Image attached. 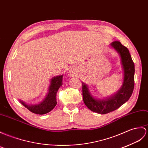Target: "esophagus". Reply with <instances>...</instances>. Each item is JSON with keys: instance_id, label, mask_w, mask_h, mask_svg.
I'll return each instance as SVG.
<instances>
[{"instance_id": "obj_1", "label": "esophagus", "mask_w": 148, "mask_h": 148, "mask_svg": "<svg viewBox=\"0 0 148 148\" xmlns=\"http://www.w3.org/2000/svg\"><path fill=\"white\" fill-rule=\"evenodd\" d=\"M69 75H70V76H73V75L75 74V72H74V70L73 69H71L69 71Z\"/></svg>"}]
</instances>
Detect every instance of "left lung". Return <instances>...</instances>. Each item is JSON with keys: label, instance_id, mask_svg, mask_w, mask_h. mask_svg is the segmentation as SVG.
<instances>
[{"label": "left lung", "instance_id": "left-lung-1", "mask_svg": "<svg viewBox=\"0 0 148 148\" xmlns=\"http://www.w3.org/2000/svg\"><path fill=\"white\" fill-rule=\"evenodd\" d=\"M110 46L119 53L121 58L123 72L121 87L112 96L99 99L94 97L89 90L88 86L82 82V97L84 104L90 110L99 114H106L114 111L124 104L131 97L134 87V64L127 48L122 45L118 41L113 42Z\"/></svg>", "mask_w": 148, "mask_h": 148}]
</instances>
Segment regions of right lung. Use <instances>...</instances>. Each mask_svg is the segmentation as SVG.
<instances>
[{"label": "right lung", "instance_id": "add662e5", "mask_svg": "<svg viewBox=\"0 0 148 148\" xmlns=\"http://www.w3.org/2000/svg\"><path fill=\"white\" fill-rule=\"evenodd\" d=\"M62 75H58L51 79L45 97L39 103L33 105L27 104L21 99H19V102L30 112L36 114L43 115L50 112L55 108L57 103L56 101L57 93L58 89L62 86Z\"/></svg>", "mask_w": 148, "mask_h": 148}]
</instances>
